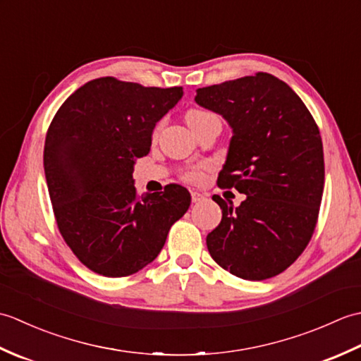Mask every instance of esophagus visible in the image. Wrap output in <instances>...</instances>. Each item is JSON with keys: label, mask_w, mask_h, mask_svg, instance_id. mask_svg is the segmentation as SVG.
I'll list each match as a JSON object with an SVG mask.
<instances>
[{"label": "esophagus", "mask_w": 361, "mask_h": 361, "mask_svg": "<svg viewBox=\"0 0 361 361\" xmlns=\"http://www.w3.org/2000/svg\"><path fill=\"white\" fill-rule=\"evenodd\" d=\"M190 197H192V202H194V203L202 202V200H204V198H206V195H203V194H200V192H197V190H192V192H190Z\"/></svg>", "instance_id": "34e87169"}]
</instances>
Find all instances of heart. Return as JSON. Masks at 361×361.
I'll list each match as a JSON object with an SVG mask.
<instances>
[{
	"label": "heart",
	"instance_id": "heart-1",
	"mask_svg": "<svg viewBox=\"0 0 361 361\" xmlns=\"http://www.w3.org/2000/svg\"><path fill=\"white\" fill-rule=\"evenodd\" d=\"M209 113H206L203 110H189L186 113V121L188 124L192 127L197 121H200L202 118L208 116ZM208 166L206 164H197V166H190L188 167L185 172L181 173V178L188 181V183H192V185H197V183H202L204 180V172Z\"/></svg>",
	"mask_w": 361,
	"mask_h": 361
}]
</instances>
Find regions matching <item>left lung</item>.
<instances>
[{
  "instance_id": "8db88e82",
  "label": "left lung",
  "mask_w": 361,
  "mask_h": 361,
  "mask_svg": "<svg viewBox=\"0 0 361 361\" xmlns=\"http://www.w3.org/2000/svg\"><path fill=\"white\" fill-rule=\"evenodd\" d=\"M195 102L233 127L219 188L247 195L235 209L212 197L221 221L206 237L209 255L237 278H273L315 231L324 190L319 128L295 91L268 73L198 88Z\"/></svg>"
}]
</instances>
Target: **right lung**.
Listing matches in <instances>:
<instances>
[{"mask_svg": "<svg viewBox=\"0 0 361 361\" xmlns=\"http://www.w3.org/2000/svg\"><path fill=\"white\" fill-rule=\"evenodd\" d=\"M181 96V87L99 78L75 90L54 116L43 152L54 217L91 271L124 278L142 270L189 209L190 194L180 185L144 197L133 186L135 159L150 152L157 122Z\"/></svg>", "mask_w": 361, "mask_h": 361, "instance_id": "add662e5", "label": "right lung"}]
</instances>
